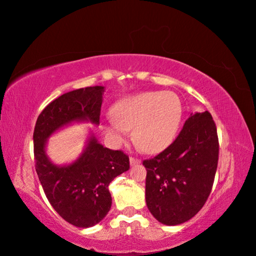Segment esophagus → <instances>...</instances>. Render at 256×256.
Masks as SVG:
<instances>
[{
  "mask_svg": "<svg viewBox=\"0 0 256 256\" xmlns=\"http://www.w3.org/2000/svg\"><path fill=\"white\" fill-rule=\"evenodd\" d=\"M141 162V160L140 159H136V158H130V164H131V166H136V164H138Z\"/></svg>",
  "mask_w": 256,
  "mask_h": 256,
  "instance_id": "obj_1",
  "label": "esophagus"
}]
</instances>
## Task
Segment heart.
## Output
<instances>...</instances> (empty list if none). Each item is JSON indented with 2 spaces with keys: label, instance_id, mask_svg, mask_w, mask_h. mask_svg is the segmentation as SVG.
Returning a JSON list of instances; mask_svg holds the SVG:
<instances>
[{
  "label": "heart",
  "instance_id": "obj_1",
  "mask_svg": "<svg viewBox=\"0 0 256 256\" xmlns=\"http://www.w3.org/2000/svg\"><path fill=\"white\" fill-rule=\"evenodd\" d=\"M112 118L105 124L107 136L115 144L124 141L134 130L136 144L146 152L157 154L170 146L183 116L180 98L172 92H146L120 100L112 107Z\"/></svg>",
  "mask_w": 256,
  "mask_h": 256
}]
</instances>
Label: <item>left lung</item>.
Returning a JSON list of instances; mask_svg holds the SVG:
<instances>
[{
  "mask_svg": "<svg viewBox=\"0 0 256 256\" xmlns=\"http://www.w3.org/2000/svg\"><path fill=\"white\" fill-rule=\"evenodd\" d=\"M218 154L216 124L206 110L192 112L175 141L144 160L146 206L159 222L184 224L202 209L214 185Z\"/></svg>",
  "mask_w": 256,
  "mask_h": 256,
  "instance_id": "left-lung-1",
  "label": "left lung"
}]
</instances>
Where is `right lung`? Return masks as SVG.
<instances>
[{
	"label": "right lung",
	"mask_w": 256,
	"mask_h": 256,
	"mask_svg": "<svg viewBox=\"0 0 256 256\" xmlns=\"http://www.w3.org/2000/svg\"><path fill=\"white\" fill-rule=\"evenodd\" d=\"M105 86H86L56 98L38 116L34 131L36 172L52 206L68 224L92 227L112 206L108 185L128 170V157L105 148L90 130L84 148L72 162L58 164L47 154L48 138L74 123L99 125Z\"/></svg>",
	"instance_id": "obj_1"
}]
</instances>
